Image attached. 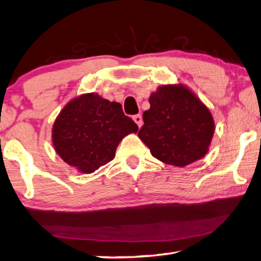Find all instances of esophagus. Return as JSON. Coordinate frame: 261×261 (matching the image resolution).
<instances>
[{
	"mask_svg": "<svg viewBox=\"0 0 261 261\" xmlns=\"http://www.w3.org/2000/svg\"><path fill=\"white\" fill-rule=\"evenodd\" d=\"M134 121L136 122V124L137 125H138L139 127L141 126V125H143V117H141V115H135V116H134Z\"/></svg>",
	"mask_w": 261,
	"mask_h": 261,
	"instance_id": "obj_1",
	"label": "esophagus"
}]
</instances>
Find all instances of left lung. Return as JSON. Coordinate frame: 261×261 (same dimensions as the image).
Returning a JSON list of instances; mask_svg holds the SVG:
<instances>
[{
    "mask_svg": "<svg viewBox=\"0 0 261 261\" xmlns=\"http://www.w3.org/2000/svg\"><path fill=\"white\" fill-rule=\"evenodd\" d=\"M143 114L138 137L152 155L168 165L184 167L207 153L214 134L208 108L183 85L159 87Z\"/></svg>",
    "mask_w": 261,
    "mask_h": 261,
    "instance_id": "obj_1",
    "label": "left lung"
}]
</instances>
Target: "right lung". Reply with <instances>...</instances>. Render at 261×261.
<instances>
[{"label":"right lung","mask_w":261,"mask_h":261,"mask_svg":"<svg viewBox=\"0 0 261 261\" xmlns=\"http://www.w3.org/2000/svg\"><path fill=\"white\" fill-rule=\"evenodd\" d=\"M138 126L118 102L83 94L65 106L53 126V143L64 162L85 174L112 161L117 145Z\"/></svg>","instance_id":"add662e5"}]
</instances>
